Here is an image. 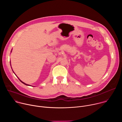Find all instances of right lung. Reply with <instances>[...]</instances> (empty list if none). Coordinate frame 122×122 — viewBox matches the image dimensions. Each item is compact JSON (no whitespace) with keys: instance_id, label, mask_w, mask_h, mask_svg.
<instances>
[{"instance_id":"right-lung-1","label":"right lung","mask_w":122,"mask_h":122,"mask_svg":"<svg viewBox=\"0 0 122 122\" xmlns=\"http://www.w3.org/2000/svg\"><path fill=\"white\" fill-rule=\"evenodd\" d=\"M18 78V79H19V78ZM19 80H20V81H21V82H22V83H24V84H25V85H29V84H26V83H25V82H23V81H21V80H20V79H19ZM29 86H30V85H29Z\"/></svg>"}]
</instances>
